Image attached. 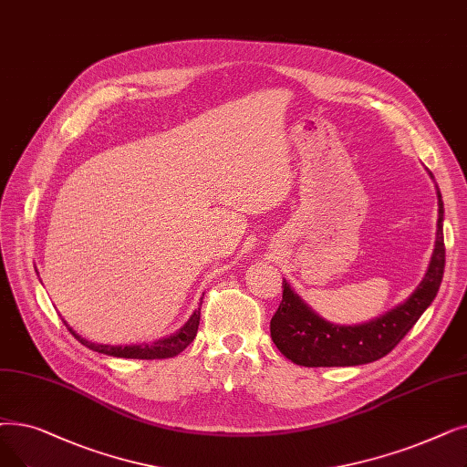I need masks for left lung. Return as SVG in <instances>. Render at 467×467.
<instances>
[{"instance_id": "1", "label": "left lung", "mask_w": 467, "mask_h": 467, "mask_svg": "<svg viewBox=\"0 0 467 467\" xmlns=\"http://www.w3.org/2000/svg\"><path fill=\"white\" fill-rule=\"evenodd\" d=\"M435 181L433 173L428 171ZM435 248L418 288L407 301L385 315L362 324H334L315 313L286 280H282V301L271 318V337L278 351L299 367H357L374 362L395 349L423 311L435 299L444 273L442 196L437 187Z\"/></svg>"}]
</instances>
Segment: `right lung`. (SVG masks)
<instances>
[{
  "label": "right lung",
  "mask_w": 467,
  "mask_h": 467,
  "mask_svg": "<svg viewBox=\"0 0 467 467\" xmlns=\"http://www.w3.org/2000/svg\"><path fill=\"white\" fill-rule=\"evenodd\" d=\"M202 306V303H200ZM67 328L70 330V334L82 343V346H86L88 349L91 351H97V353H103V355H109V357H118V358H170V357H175L179 355L181 351H185V348L189 346V343L194 339L196 332H198V324H200V309H196L191 318L181 327L175 334L168 336V337H160L152 343H133V346H107V343H95V341H89L86 337H82L79 334H76L70 324L65 320Z\"/></svg>",
  "instance_id": "right-lung-1"
}]
</instances>
